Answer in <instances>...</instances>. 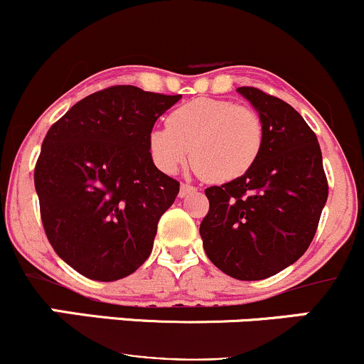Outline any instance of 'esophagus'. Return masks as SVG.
I'll use <instances>...</instances> for the list:
<instances>
[{
	"instance_id": "obj_1",
	"label": "esophagus",
	"mask_w": 364,
	"mask_h": 364,
	"mask_svg": "<svg viewBox=\"0 0 364 364\" xmlns=\"http://www.w3.org/2000/svg\"><path fill=\"white\" fill-rule=\"evenodd\" d=\"M194 191H196V189H194L193 186H189V183H182V186H181V193H178V196H181V198H186L187 194L194 193Z\"/></svg>"
}]
</instances>
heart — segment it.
I'll return each instance as SVG.
<instances>
[{
	"mask_svg": "<svg viewBox=\"0 0 364 364\" xmlns=\"http://www.w3.org/2000/svg\"><path fill=\"white\" fill-rule=\"evenodd\" d=\"M157 170L177 173L187 163L210 182H231L256 164L263 147V122L256 110L228 100L198 98L175 108L166 127L147 136Z\"/></svg>",
	"mask_w": 364,
	"mask_h": 364,
	"instance_id": "1",
	"label": "heart"
}]
</instances>
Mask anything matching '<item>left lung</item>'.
<instances>
[{"label": "left lung", "instance_id": "left-lung-1", "mask_svg": "<svg viewBox=\"0 0 364 364\" xmlns=\"http://www.w3.org/2000/svg\"><path fill=\"white\" fill-rule=\"evenodd\" d=\"M263 122V147L243 177L205 191L210 210L200 224L203 249L220 272L261 280L309 249L328 200L317 136L286 101L238 87Z\"/></svg>", "mask_w": 364, "mask_h": 364}]
</instances>
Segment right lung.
Here are the masks:
<instances>
[{"mask_svg":"<svg viewBox=\"0 0 364 364\" xmlns=\"http://www.w3.org/2000/svg\"><path fill=\"white\" fill-rule=\"evenodd\" d=\"M181 98L115 85L48 129L35 168L40 213L50 245L80 275L112 282L151 256L181 187L152 163L147 136Z\"/></svg>","mask_w":364,"mask_h":364,"instance_id":"obj_1","label":"right lung"}]
</instances>
